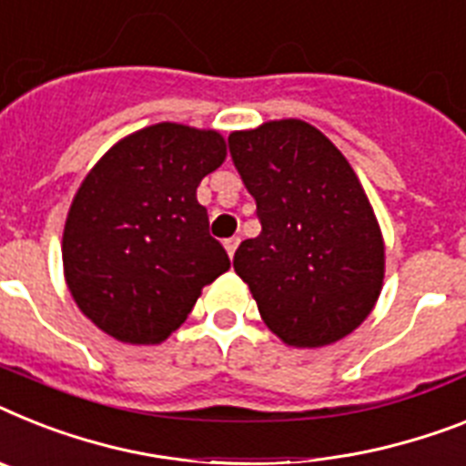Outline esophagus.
I'll use <instances>...</instances> for the list:
<instances>
[{
  "label": "esophagus",
  "mask_w": 466,
  "mask_h": 466,
  "mask_svg": "<svg viewBox=\"0 0 466 466\" xmlns=\"http://www.w3.org/2000/svg\"><path fill=\"white\" fill-rule=\"evenodd\" d=\"M239 237H232V239H225V248L227 253H229V258H234V253H237V248H239Z\"/></svg>",
  "instance_id": "34e87169"
}]
</instances>
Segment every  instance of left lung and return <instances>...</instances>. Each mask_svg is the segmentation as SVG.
<instances>
[{
	"label": "left lung",
	"mask_w": 466,
	"mask_h": 466,
	"mask_svg": "<svg viewBox=\"0 0 466 466\" xmlns=\"http://www.w3.org/2000/svg\"><path fill=\"white\" fill-rule=\"evenodd\" d=\"M229 154L263 227L234 269L269 331L319 348L358 329L384 284V239L346 156L293 118L232 132Z\"/></svg>",
	"instance_id": "obj_1"
}]
</instances>
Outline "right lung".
Listing matches in <instances>:
<instances>
[{
	"label": "right lung",
	"mask_w": 466,
	"mask_h": 466,
	"mask_svg": "<svg viewBox=\"0 0 466 466\" xmlns=\"http://www.w3.org/2000/svg\"><path fill=\"white\" fill-rule=\"evenodd\" d=\"M225 156L220 132L158 123L120 139L82 179L64 227V275L101 331L135 346L166 341L229 269L197 201Z\"/></svg>",
	"instance_id": "1"
}]
</instances>
